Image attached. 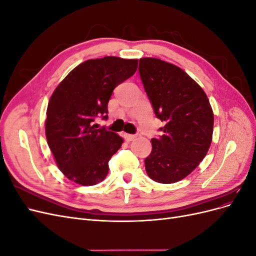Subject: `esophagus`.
I'll return each mask as SVG.
<instances>
[{
  "mask_svg": "<svg viewBox=\"0 0 256 256\" xmlns=\"http://www.w3.org/2000/svg\"><path fill=\"white\" fill-rule=\"evenodd\" d=\"M124 138H125V140H126V141L130 142V141H132V140H134V138H136V134H124Z\"/></svg>",
  "mask_w": 256,
  "mask_h": 256,
  "instance_id": "1",
  "label": "esophagus"
}]
</instances>
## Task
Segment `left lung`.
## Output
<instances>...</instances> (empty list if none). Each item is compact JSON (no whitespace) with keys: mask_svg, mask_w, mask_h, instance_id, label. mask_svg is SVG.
Segmentation results:
<instances>
[{"mask_svg":"<svg viewBox=\"0 0 256 256\" xmlns=\"http://www.w3.org/2000/svg\"><path fill=\"white\" fill-rule=\"evenodd\" d=\"M138 72L164 134L152 138L145 159L152 180H182L204 159L212 140L214 112L203 88L182 69L154 58H140Z\"/></svg>","mask_w":256,"mask_h":256,"instance_id":"left-lung-1","label":"left lung"}]
</instances>
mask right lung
Listing matches in <instances>:
<instances>
[{"label":"right lung","instance_id":"add662e5","mask_svg":"<svg viewBox=\"0 0 256 256\" xmlns=\"http://www.w3.org/2000/svg\"><path fill=\"white\" fill-rule=\"evenodd\" d=\"M138 60L104 56L85 60L54 90L47 108L46 136L60 172L82 186L102 182L109 160L124 142L106 128L96 129L98 116L108 118L113 90L138 68Z\"/></svg>","mask_w":256,"mask_h":256}]
</instances>
